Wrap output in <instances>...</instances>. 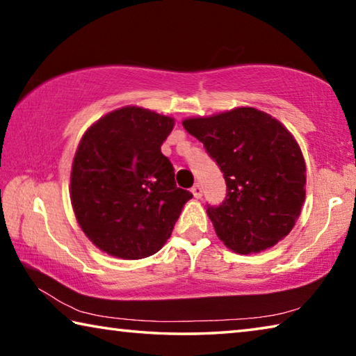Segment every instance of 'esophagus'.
Here are the masks:
<instances>
[{
    "label": "esophagus",
    "instance_id": "34e87169",
    "mask_svg": "<svg viewBox=\"0 0 356 356\" xmlns=\"http://www.w3.org/2000/svg\"><path fill=\"white\" fill-rule=\"evenodd\" d=\"M191 193H193V196L196 197V200H201V197H202V186L200 184H196L191 188Z\"/></svg>",
    "mask_w": 356,
    "mask_h": 356
}]
</instances>
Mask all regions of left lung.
I'll list each match as a JSON object with an SVG mask.
<instances>
[{
  "instance_id": "left-lung-1",
  "label": "left lung",
  "mask_w": 356,
  "mask_h": 356,
  "mask_svg": "<svg viewBox=\"0 0 356 356\" xmlns=\"http://www.w3.org/2000/svg\"><path fill=\"white\" fill-rule=\"evenodd\" d=\"M182 124L226 180V200L218 207L207 206L221 242L238 254H252L284 238L306 196L305 159L291 131L251 106Z\"/></svg>"
}]
</instances>
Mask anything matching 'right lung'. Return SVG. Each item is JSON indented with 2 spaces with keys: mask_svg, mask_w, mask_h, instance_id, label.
Wrapping results in <instances>:
<instances>
[{
  "mask_svg": "<svg viewBox=\"0 0 356 356\" xmlns=\"http://www.w3.org/2000/svg\"><path fill=\"white\" fill-rule=\"evenodd\" d=\"M172 129L170 116L124 106L100 118L78 144L72 207L86 237L110 256L155 254L193 197L177 188L171 161L161 154Z\"/></svg>",
  "mask_w": 356,
  "mask_h": 356,
  "instance_id": "add662e5",
  "label": "right lung"
}]
</instances>
